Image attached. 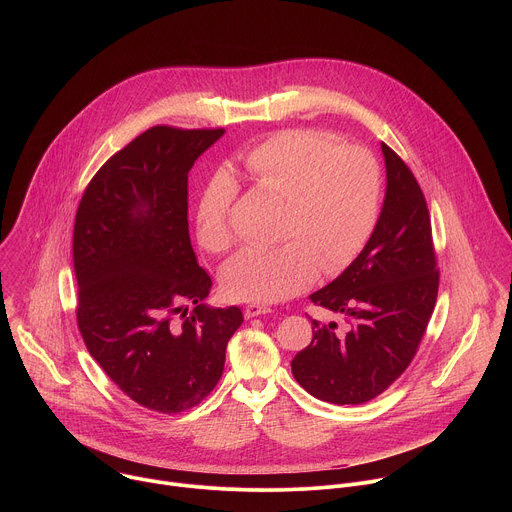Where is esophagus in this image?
<instances>
[{"mask_svg":"<svg viewBox=\"0 0 512 512\" xmlns=\"http://www.w3.org/2000/svg\"><path fill=\"white\" fill-rule=\"evenodd\" d=\"M271 308L263 306V304H249L245 306V316L247 318H257V316H263V314H269Z\"/></svg>","mask_w":512,"mask_h":512,"instance_id":"obj_1","label":"esophagus"}]
</instances>
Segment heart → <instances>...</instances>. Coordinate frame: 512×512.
I'll use <instances>...</instances> for the list:
<instances>
[{
	"label": "heart",
	"mask_w": 512,
	"mask_h": 512,
	"mask_svg": "<svg viewBox=\"0 0 512 512\" xmlns=\"http://www.w3.org/2000/svg\"><path fill=\"white\" fill-rule=\"evenodd\" d=\"M255 188L285 208L275 249H245L221 273L227 294L241 302H281L306 289L318 275L348 267L375 233L383 174L362 148H340L324 133L289 129L259 143L245 158ZM237 184L225 172L204 188L196 210L198 243L227 253L235 235L231 206Z\"/></svg>",
	"instance_id": "1"
}]
</instances>
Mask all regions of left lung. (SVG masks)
Here are the masks:
<instances>
[{"instance_id": "8db88e82", "label": "left lung", "mask_w": 512, "mask_h": 512, "mask_svg": "<svg viewBox=\"0 0 512 512\" xmlns=\"http://www.w3.org/2000/svg\"><path fill=\"white\" fill-rule=\"evenodd\" d=\"M381 152L387 188L375 233L334 281L310 296L342 316L346 330L312 320L310 346L291 360L296 381L334 405L367 403L401 377L425 334L440 283L423 192L387 143Z\"/></svg>"}]
</instances>
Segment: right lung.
Instances as JSON below:
<instances>
[{"label": "right lung", "instance_id": "add662e5", "mask_svg": "<svg viewBox=\"0 0 512 512\" xmlns=\"http://www.w3.org/2000/svg\"><path fill=\"white\" fill-rule=\"evenodd\" d=\"M223 135L143 131L95 174L72 235L87 350L129 399L168 415L216 387L243 324L237 306L202 304L212 281L188 235V172Z\"/></svg>", "mask_w": 512, "mask_h": 512}]
</instances>
